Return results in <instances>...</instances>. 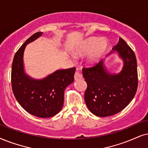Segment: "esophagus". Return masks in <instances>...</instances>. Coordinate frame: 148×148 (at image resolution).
I'll return each instance as SVG.
<instances>
[{"instance_id":"34e87169","label":"esophagus","mask_w":148,"mask_h":148,"mask_svg":"<svg viewBox=\"0 0 148 148\" xmlns=\"http://www.w3.org/2000/svg\"><path fill=\"white\" fill-rule=\"evenodd\" d=\"M83 78V75H82V74L80 73V72H78V71H76L75 72V74H74V79L76 80H78L80 79H81V78Z\"/></svg>"}]
</instances>
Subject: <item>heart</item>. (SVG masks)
I'll use <instances>...</instances> for the list:
<instances>
[{
	"label": "heart",
	"mask_w": 148,
	"mask_h": 148,
	"mask_svg": "<svg viewBox=\"0 0 148 148\" xmlns=\"http://www.w3.org/2000/svg\"><path fill=\"white\" fill-rule=\"evenodd\" d=\"M107 48V42L104 40H98L97 38L88 39L76 51L78 55H85L89 52L87 60L89 63L96 62L104 54Z\"/></svg>",
	"instance_id": "b5f03b06"
}]
</instances>
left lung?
<instances>
[{
    "mask_svg": "<svg viewBox=\"0 0 148 148\" xmlns=\"http://www.w3.org/2000/svg\"><path fill=\"white\" fill-rule=\"evenodd\" d=\"M113 49L124 61V67L119 74H108L102 61L90 68H83V76L87 84L85 103L89 111L98 117L120 112L131 102L137 90V64L133 50L122 38H119Z\"/></svg>",
    "mask_w": 148,
    "mask_h": 148,
    "instance_id": "1",
    "label": "left lung"
}]
</instances>
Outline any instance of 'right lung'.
Returning a JSON list of instances; mask_svg holds the SVG:
<instances>
[{"label":"right lung","instance_id":"add662e5","mask_svg":"<svg viewBox=\"0 0 148 148\" xmlns=\"http://www.w3.org/2000/svg\"><path fill=\"white\" fill-rule=\"evenodd\" d=\"M37 32L29 37L15 54L12 68V87L15 98L28 113L38 117H53L61 111L64 91L73 83L76 68L57 70L42 80L25 74L23 54L26 46L42 35Z\"/></svg>","mask_w":148,"mask_h":148}]
</instances>
